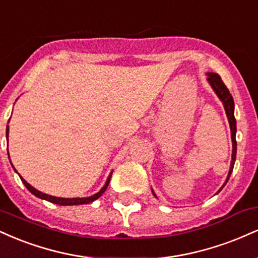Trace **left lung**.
Listing matches in <instances>:
<instances>
[{"label":"left lung","instance_id":"left-lung-1","mask_svg":"<svg viewBox=\"0 0 258 258\" xmlns=\"http://www.w3.org/2000/svg\"><path fill=\"white\" fill-rule=\"evenodd\" d=\"M207 76H209L207 80H209L210 85L212 86V88H214V91L216 92V94L218 96V98H220L222 100V103H223L224 110H226L228 121H229V125H230V131H232L233 154H232V162H230L229 173H228V177H227V180H226V183H227L228 179H229L230 174H232V171H233V167H234V162H235V159H236V141H235L236 121H235V117H234V100H233V97L230 96L229 91H228L227 86L223 84V81H222L221 76L218 75V74L209 73V74H207ZM226 183H224V184H226ZM223 186H222V188H223ZM221 189H220V190H221ZM153 194H154V191H153ZM154 195H155V194H154Z\"/></svg>","mask_w":258,"mask_h":258}]
</instances>
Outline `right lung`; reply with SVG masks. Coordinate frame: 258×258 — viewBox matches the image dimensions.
Segmentation results:
<instances>
[{
	"label": "right lung",
	"instance_id": "right-lung-1",
	"mask_svg": "<svg viewBox=\"0 0 258 258\" xmlns=\"http://www.w3.org/2000/svg\"><path fill=\"white\" fill-rule=\"evenodd\" d=\"M6 135H7V138H8V126H7V131H6ZM13 166V165H12ZM14 168V167H13ZM110 178H111V174L108 177V180H106L105 185L103 186L102 189H100V191H98L97 194L92 195L90 198H73V199H67V198H57V197H52V195H47L44 193H41V191H38L37 189H35L34 186H31L29 184L26 180L23 178V177H20V179H22V182L24 183V185L28 188V190L30 191L35 195V197L40 198V199H44L47 201H49V203H53V204H58V205H63V206H68V205H84V204H90L92 201L97 200L98 198L102 195L103 193L105 191V189L108 188L109 185V182H110Z\"/></svg>",
	"mask_w": 258,
	"mask_h": 258
}]
</instances>
